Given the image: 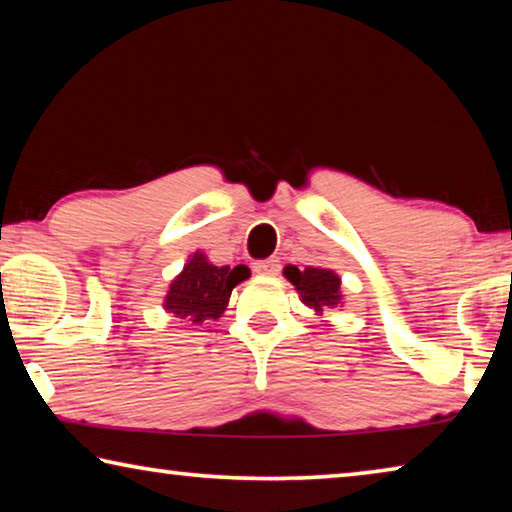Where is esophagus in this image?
I'll return each mask as SVG.
<instances>
[{
  "instance_id": "1",
  "label": "esophagus",
  "mask_w": 512,
  "mask_h": 512,
  "mask_svg": "<svg viewBox=\"0 0 512 512\" xmlns=\"http://www.w3.org/2000/svg\"><path fill=\"white\" fill-rule=\"evenodd\" d=\"M253 271L259 275H275L280 271V262H277L275 257H268V259H259V262L253 264Z\"/></svg>"
}]
</instances>
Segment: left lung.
<instances>
[{
	"instance_id": "8db88e82",
	"label": "left lung",
	"mask_w": 512,
	"mask_h": 512,
	"mask_svg": "<svg viewBox=\"0 0 512 512\" xmlns=\"http://www.w3.org/2000/svg\"><path fill=\"white\" fill-rule=\"evenodd\" d=\"M287 280L300 291V298L307 307L316 309L318 314L323 309H334L341 302V280L339 275L327 271V268H311L300 271L296 266L284 268Z\"/></svg>"
}]
</instances>
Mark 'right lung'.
Here are the masks:
<instances>
[{
	"instance_id": "add662e5",
	"label": "right lung",
	"mask_w": 512,
	"mask_h": 512,
	"mask_svg": "<svg viewBox=\"0 0 512 512\" xmlns=\"http://www.w3.org/2000/svg\"><path fill=\"white\" fill-rule=\"evenodd\" d=\"M248 275L246 266H214L207 262L205 255L196 253L183 273L171 282L164 309L196 325L216 320L228 307L232 289Z\"/></svg>"
}]
</instances>
